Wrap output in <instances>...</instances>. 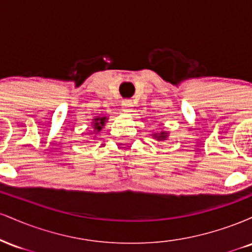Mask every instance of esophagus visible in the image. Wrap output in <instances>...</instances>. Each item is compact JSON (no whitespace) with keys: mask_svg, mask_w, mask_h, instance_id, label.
<instances>
[{"mask_svg":"<svg viewBox=\"0 0 252 252\" xmlns=\"http://www.w3.org/2000/svg\"><path fill=\"white\" fill-rule=\"evenodd\" d=\"M132 102L131 100H129V99H126V100H123L122 102V109H123V111H126V112H130L132 110Z\"/></svg>","mask_w":252,"mask_h":252,"instance_id":"obj_1","label":"esophagus"}]
</instances>
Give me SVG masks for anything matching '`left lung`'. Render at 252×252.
<instances>
[{"mask_svg":"<svg viewBox=\"0 0 252 252\" xmlns=\"http://www.w3.org/2000/svg\"><path fill=\"white\" fill-rule=\"evenodd\" d=\"M167 132H164V131H161L160 134H153V137L154 138H156V140H158V141H163V140H167Z\"/></svg>","mask_w":252,"mask_h":252,"instance_id":"obj_1","label":"left lung"}]
</instances>
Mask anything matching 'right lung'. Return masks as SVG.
I'll return each mask as SVG.
<instances>
[{
  "label": "right lung",
  "instance_id": "add662e5",
  "mask_svg": "<svg viewBox=\"0 0 252 252\" xmlns=\"http://www.w3.org/2000/svg\"><path fill=\"white\" fill-rule=\"evenodd\" d=\"M105 121H106V117H97V118H94V122H92V126H94V132L100 131L103 126H105Z\"/></svg>",
  "mask_w": 252,
  "mask_h": 252
}]
</instances>
